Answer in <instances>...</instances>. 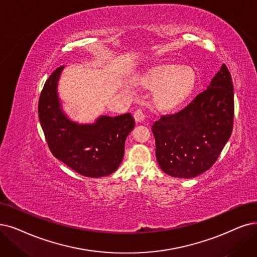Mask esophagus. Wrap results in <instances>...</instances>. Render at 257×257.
Listing matches in <instances>:
<instances>
[{
    "mask_svg": "<svg viewBox=\"0 0 257 257\" xmlns=\"http://www.w3.org/2000/svg\"><path fill=\"white\" fill-rule=\"evenodd\" d=\"M134 118L136 120V122H141L143 119H145V112L141 108H138L135 110L134 112Z\"/></svg>",
    "mask_w": 257,
    "mask_h": 257,
    "instance_id": "34e87169",
    "label": "esophagus"
}]
</instances>
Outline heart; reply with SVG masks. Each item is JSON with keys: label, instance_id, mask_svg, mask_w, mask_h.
I'll return each instance as SVG.
<instances>
[{"label": "heart", "instance_id": "1", "mask_svg": "<svg viewBox=\"0 0 257 257\" xmlns=\"http://www.w3.org/2000/svg\"><path fill=\"white\" fill-rule=\"evenodd\" d=\"M195 73L192 68L164 65L154 71L151 83L160 87L157 100L164 107H175L186 99L194 88Z\"/></svg>", "mask_w": 257, "mask_h": 257}]
</instances>
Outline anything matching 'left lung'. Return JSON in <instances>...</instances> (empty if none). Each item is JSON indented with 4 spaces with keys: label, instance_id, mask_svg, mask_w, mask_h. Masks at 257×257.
Listing matches in <instances>:
<instances>
[{
    "label": "left lung",
    "instance_id": "left-lung-1",
    "mask_svg": "<svg viewBox=\"0 0 257 257\" xmlns=\"http://www.w3.org/2000/svg\"><path fill=\"white\" fill-rule=\"evenodd\" d=\"M233 119V84L223 64L210 86L186 107L154 122L160 169L177 178H193L209 170L232 134Z\"/></svg>",
    "mask_w": 257,
    "mask_h": 257
}]
</instances>
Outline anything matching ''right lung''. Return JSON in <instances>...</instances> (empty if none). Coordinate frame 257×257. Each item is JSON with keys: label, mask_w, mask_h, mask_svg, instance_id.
<instances>
[{"label": "right lung", "mask_w": 257, "mask_h": 257, "mask_svg": "<svg viewBox=\"0 0 257 257\" xmlns=\"http://www.w3.org/2000/svg\"><path fill=\"white\" fill-rule=\"evenodd\" d=\"M64 66L46 80L39 99V119L53 155L86 177L114 173L124 156V142L135 126L130 112L117 117L102 116L94 124H78L63 114L57 83Z\"/></svg>", "instance_id": "obj_1"}]
</instances>
